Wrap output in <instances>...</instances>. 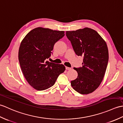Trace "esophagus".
I'll use <instances>...</instances> for the list:
<instances>
[{
	"mask_svg": "<svg viewBox=\"0 0 123 123\" xmlns=\"http://www.w3.org/2000/svg\"><path fill=\"white\" fill-rule=\"evenodd\" d=\"M66 69H67V70H71V69H72V68H70V67H66Z\"/></svg>",
	"mask_w": 123,
	"mask_h": 123,
	"instance_id": "34e87169",
	"label": "esophagus"
}]
</instances>
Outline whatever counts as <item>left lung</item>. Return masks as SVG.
Returning a JSON list of instances; mask_svg holds the SVG:
<instances>
[{"mask_svg": "<svg viewBox=\"0 0 123 123\" xmlns=\"http://www.w3.org/2000/svg\"><path fill=\"white\" fill-rule=\"evenodd\" d=\"M66 36L78 56H83V66L74 68L77 78L71 81L74 89L81 94H88L100 85L108 62V50L105 41L95 30L87 28L67 31Z\"/></svg>", "mask_w": 123, "mask_h": 123, "instance_id": "left-lung-1", "label": "left lung"}]
</instances>
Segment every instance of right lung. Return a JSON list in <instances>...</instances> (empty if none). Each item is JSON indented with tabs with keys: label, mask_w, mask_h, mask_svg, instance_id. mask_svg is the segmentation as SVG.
I'll return each instance as SVG.
<instances>
[{
	"label": "right lung",
	"mask_w": 123,
	"mask_h": 123,
	"mask_svg": "<svg viewBox=\"0 0 123 123\" xmlns=\"http://www.w3.org/2000/svg\"><path fill=\"white\" fill-rule=\"evenodd\" d=\"M64 31L37 27L21 41L18 52L20 66L27 82L35 89L50 88L65 70L64 65L47 61L55 43L64 36Z\"/></svg>",
	"instance_id": "1"
}]
</instances>
